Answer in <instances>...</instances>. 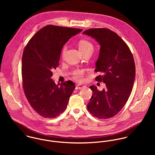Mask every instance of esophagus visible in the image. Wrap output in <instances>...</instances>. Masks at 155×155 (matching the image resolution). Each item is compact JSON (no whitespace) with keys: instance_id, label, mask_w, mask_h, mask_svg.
Returning <instances> with one entry per match:
<instances>
[{"instance_id":"34e87169","label":"esophagus","mask_w":155,"mask_h":155,"mask_svg":"<svg viewBox=\"0 0 155 155\" xmlns=\"http://www.w3.org/2000/svg\"><path fill=\"white\" fill-rule=\"evenodd\" d=\"M84 85H77L76 86V89H81L84 88Z\"/></svg>"}]
</instances>
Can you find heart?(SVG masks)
Wrapping results in <instances>:
<instances>
[{
	"mask_svg": "<svg viewBox=\"0 0 155 155\" xmlns=\"http://www.w3.org/2000/svg\"><path fill=\"white\" fill-rule=\"evenodd\" d=\"M67 45H65L63 49L61 52V55L63 57L66 52ZM79 49L80 52H84V51H93L94 46L92 44L86 40H82L79 43ZM84 72L82 70H76L73 73V77L75 79H76L78 81H81L84 78Z\"/></svg>",
	"mask_w": 155,
	"mask_h": 155,
	"instance_id": "b5f03b06",
	"label": "heart"
}]
</instances>
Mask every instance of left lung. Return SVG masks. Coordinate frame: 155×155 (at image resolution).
I'll list each match as a JSON object with an SVG mask.
<instances>
[{"label":"left lung","instance_id":"8db88e82","mask_svg":"<svg viewBox=\"0 0 155 155\" xmlns=\"http://www.w3.org/2000/svg\"><path fill=\"white\" fill-rule=\"evenodd\" d=\"M83 34L94 38L100 44L95 71L101 74L95 80L106 85L102 91L94 85L89 87L92 95L87 109L98 119H109L123 108L131 93L135 76L133 54L121 38L109 29L90 28Z\"/></svg>","mask_w":155,"mask_h":155}]
</instances>
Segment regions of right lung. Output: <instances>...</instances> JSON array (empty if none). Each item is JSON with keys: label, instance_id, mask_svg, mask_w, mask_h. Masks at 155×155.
<instances>
[{"label": "right lung", "instance_id": "right-lung-1", "mask_svg": "<svg viewBox=\"0 0 155 155\" xmlns=\"http://www.w3.org/2000/svg\"><path fill=\"white\" fill-rule=\"evenodd\" d=\"M82 29L48 25L28 41L22 57V79L25 95L33 109L45 118L63 113L75 84L71 81L57 85L51 78L59 66L64 45Z\"/></svg>", "mask_w": 155, "mask_h": 155}]
</instances>
